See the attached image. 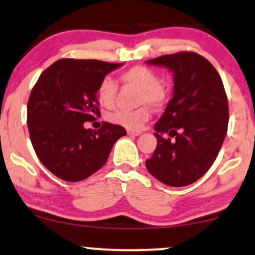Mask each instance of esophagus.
I'll return each mask as SVG.
<instances>
[{
    "mask_svg": "<svg viewBox=\"0 0 255 255\" xmlns=\"http://www.w3.org/2000/svg\"><path fill=\"white\" fill-rule=\"evenodd\" d=\"M128 136H139L140 131H134V130H128Z\"/></svg>",
    "mask_w": 255,
    "mask_h": 255,
    "instance_id": "esophagus-1",
    "label": "esophagus"
}]
</instances>
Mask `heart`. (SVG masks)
Wrapping results in <instances>:
<instances>
[{"mask_svg":"<svg viewBox=\"0 0 255 255\" xmlns=\"http://www.w3.org/2000/svg\"><path fill=\"white\" fill-rule=\"evenodd\" d=\"M122 80L140 91L139 104H148L154 109H161L169 98V91L161 83V77L156 71L148 67H133L122 74ZM117 95V83L110 77L100 81L97 88L99 103L105 107H112ZM150 118V112L146 107L128 111L118 110L110 116L111 122L128 128L139 130Z\"/></svg>","mask_w":255,"mask_h":255,"instance_id":"1","label":"heart"}]
</instances>
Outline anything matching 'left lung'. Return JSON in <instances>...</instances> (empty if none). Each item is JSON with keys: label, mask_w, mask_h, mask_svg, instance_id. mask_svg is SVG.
<instances>
[{"label": "left lung", "mask_w": 255, "mask_h": 255, "mask_svg": "<svg viewBox=\"0 0 255 255\" xmlns=\"http://www.w3.org/2000/svg\"><path fill=\"white\" fill-rule=\"evenodd\" d=\"M168 68L174 91L155 124L157 145L146 169L163 184L187 186L208 172L226 138L228 99L217 70L196 52H178L146 61ZM175 140L164 139V133Z\"/></svg>", "instance_id": "obj_1"}]
</instances>
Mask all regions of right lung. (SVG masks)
<instances>
[{"mask_svg": "<svg viewBox=\"0 0 255 255\" xmlns=\"http://www.w3.org/2000/svg\"><path fill=\"white\" fill-rule=\"evenodd\" d=\"M122 65L65 58L39 76L27 103V127L38 158L57 178L85 180L106 163L113 144L127 134L121 125L106 122L98 131L83 127L100 116V81Z\"/></svg>", "mask_w": 255, "mask_h": 255, "instance_id": "right-lung-1", "label": "right lung"}]
</instances>
